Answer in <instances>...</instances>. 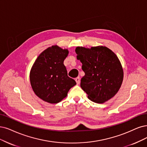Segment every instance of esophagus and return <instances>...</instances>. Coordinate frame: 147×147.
Returning <instances> with one entry per match:
<instances>
[{
  "label": "esophagus",
  "mask_w": 147,
  "mask_h": 147,
  "mask_svg": "<svg viewBox=\"0 0 147 147\" xmlns=\"http://www.w3.org/2000/svg\"><path fill=\"white\" fill-rule=\"evenodd\" d=\"M75 80H76V83H77V85H79V83H80V78L79 77L76 78L75 79Z\"/></svg>",
  "instance_id": "34e87169"
}]
</instances>
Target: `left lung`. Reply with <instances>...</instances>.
I'll return each mask as SVG.
<instances>
[{
  "instance_id": "obj_1",
  "label": "left lung",
  "mask_w": 147,
  "mask_h": 147,
  "mask_svg": "<svg viewBox=\"0 0 147 147\" xmlns=\"http://www.w3.org/2000/svg\"><path fill=\"white\" fill-rule=\"evenodd\" d=\"M75 51L85 73L80 87L88 98L103 104L115 96L123 79V68L116 54L105 46L78 47Z\"/></svg>"
}]
</instances>
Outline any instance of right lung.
<instances>
[{
  "mask_svg": "<svg viewBox=\"0 0 147 147\" xmlns=\"http://www.w3.org/2000/svg\"><path fill=\"white\" fill-rule=\"evenodd\" d=\"M68 49L53 45L42 51L31 67L30 80L32 90L40 99L57 104L66 97L76 82L68 76L63 61Z\"/></svg>",
  "mask_w": 147,
  "mask_h": 147,
  "instance_id": "1",
  "label": "right lung"
}]
</instances>
